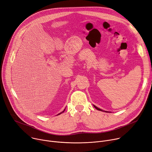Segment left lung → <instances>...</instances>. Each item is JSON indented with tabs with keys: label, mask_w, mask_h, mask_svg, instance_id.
Here are the masks:
<instances>
[{
	"label": "left lung",
	"mask_w": 152,
	"mask_h": 152,
	"mask_svg": "<svg viewBox=\"0 0 152 152\" xmlns=\"http://www.w3.org/2000/svg\"><path fill=\"white\" fill-rule=\"evenodd\" d=\"M93 106H94V107L96 109H97L98 110H99V111H102V112H103V110H101V109L99 108H98V107H96V106H95V105H93ZM105 112H106V111H105Z\"/></svg>",
	"instance_id": "8db88e82"
}]
</instances>
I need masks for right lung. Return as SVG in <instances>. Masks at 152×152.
I'll return each instance as SVG.
<instances>
[{"label": "right lung", "mask_w": 152, "mask_h": 152, "mask_svg": "<svg viewBox=\"0 0 152 152\" xmlns=\"http://www.w3.org/2000/svg\"><path fill=\"white\" fill-rule=\"evenodd\" d=\"M65 109H64V111H63V112H61V113H59V114H58V115H60V114H61V113H63V112H64V111H65Z\"/></svg>", "instance_id": "right-lung-1"}]
</instances>
